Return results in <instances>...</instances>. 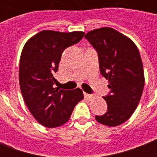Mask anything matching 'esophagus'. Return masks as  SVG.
I'll return each mask as SVG.
<instances>
[{"instance_id": "34e87169", "label": "esophagus", "mask_w": 157, "mask_h": 157, "mask_svg": "<svg viewBox=\"0 0 157 157\" xmlns=\"http://www.w3.org/2000/svg\"><path fill=\"white\" fill-rule=\"evenodd\" d=\"M84 96H85L86 98H88V99H92L94 98V96L93 95H91V94H88V93H86V92L84 93Z\"/></svg>"}]
</instances>
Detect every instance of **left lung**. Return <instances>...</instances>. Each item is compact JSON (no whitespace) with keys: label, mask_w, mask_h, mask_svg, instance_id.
<instances>
[{"label":"left lung","mask_w":157,"mask_h":157,"mask_svg":"<svg viewBox=\"0 0 157 157\" xmlns=\"http://www.w3.org/2000/svg\"><path fill=\"white\" fill-rule=\"evenodd\" d=\"M85 38L98 52L100 72L110 89L102 97L107 112L95 118L102 124L118 126L131 117L143 92L145 76L140 52L131 39L111 28L90 31Z\"/></svg>","instance_id":"obj_1"}]
</instances>
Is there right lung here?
Returning a JSON list of instances; mask_svg holds the SVG:
<instances>
[{
	"label": "right lung",
	"mask_w": 157,
	"mask_h": 157,
	"mask_svg": "<svg viewBox=\"0 0 157 157\" xmlns=\"http://www.w3.org/2000/svg\"><path fill=\"white\" fill-rule=\"evenodd\" d=\"M85 33L44 30L32 37L22 48L19 83L26 105L37 121L47 128L68 121L75 106L84 98L80 88H54V74L65 48L82 40Z\"/></svg>",
	"instance_id": "obj_1"
}]
</instances>
